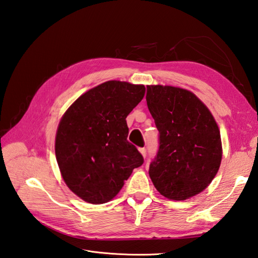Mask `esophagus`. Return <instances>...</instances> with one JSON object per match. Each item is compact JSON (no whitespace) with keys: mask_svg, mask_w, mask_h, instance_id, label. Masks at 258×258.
Listing matches in <instances>:
<instances>
[{"mask_svg":"<svg viewBox=\"0 0 258 258\" xmlns=\"http://www.w3.org/2000/svg\"><path fill=\"white\" fill-rule=\"evenodd\" d=\"M140 153L143 155V157H146V155H147L146 148H140Z\"/></svg>","mask_w":258,"mask_h":258,"instance_id":"34e87169","label":"esophagus"}]
</instances>
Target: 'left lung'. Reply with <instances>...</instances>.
Masks as SVG:
<instances>
[{"label": "left lung", "instance_id": "left-lung-1", "mask_svg": "<svg viewBox=\"0 0 258 258\" xmlns=\"http://www.w3.org/2000/svg\"><path fill=\"white\" fill-rule=\"evenodd\" d=\"M146 100L159 131V149L149 166L155 187L173 201L200 194L216 176L222 157L213 114L193 92L172 86H147Z\"/></svg>", "mask_w": 258, "mask_h": 258}]
</instances>
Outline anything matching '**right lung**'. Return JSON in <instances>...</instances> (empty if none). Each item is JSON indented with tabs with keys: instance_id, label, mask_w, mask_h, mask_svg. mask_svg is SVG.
<instances>
[{
	"instance_id": "obj_1",
	"label": "right lung",
	"mask_w": 258,
	"mask_h": 258,
	"mask_svg": "<svg viewBox=\"0 0 258 258\" xmlns=\"http://www.w3.org/2000/svg\"><path fill=\"white\" fill-rule=\"evenodd\" d=\"M144 85L109 81L85 92L65 112L55 137V156L66 185L90 204L116 196L144 163L127 141L126 116L145 96Z\"/></svg>"
}]
</instances>
